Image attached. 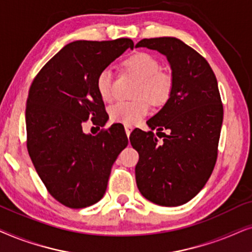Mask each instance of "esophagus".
I'll use <instances>...</instances> for the list:
<instances>
[{
    "mask_svg": "<svg viewBox=\"0 0 252 252\" xmlns=\"http://www.w3.org/2000/svg\"><path fill=\"white\" fill-rule=\"evenodd\" d=\"M124 129H126V136H130V133H131V131H132V126H124Z\"/></svg>",
    "mask_w": 252,
    "mask_h": 252,
    "instance_id": "1",
    "label": "esophagus"
}]
</instances>
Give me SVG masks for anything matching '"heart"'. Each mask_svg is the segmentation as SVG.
<instances>
[{
	"mask_svg": "<svg viewBox=\"0 0 252 252\" xmlns=\"http://www.w3.org/2000/svg\"><path fill=\"white\" fill-rule=\"evenodd\" d=\"M126 66L140 79L137 91V96L140 99L136 101L120 100L115 102L110 106L109 116L114 122L132 126L149 113L150 102L146 97L156 105L168 99L173 80L168 73L161 70L162 65L159 60L149 53L135 54L126 60ZM96 91L103 101H110L113 99V72L110 68H105L99 72L96 77Z\"/></svg>",
	"mask_w": 252,
	"mask_h": 252,
	"instance_id": "heart-1",
	"label": "heart"
}]
</instances>
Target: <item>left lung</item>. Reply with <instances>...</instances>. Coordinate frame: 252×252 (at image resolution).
<instances>
[{
  "label": "left lung",
  "mask_w": 252,
  "mask_h": 252,
  "mask_svg": "<svg viewBox=\"0 0 252 252\" xmlns=\"http://www.w3.org/2000/svg\"><path fill=\"white\" fill-rule=\"evenodd\" d=\"M136 47L163 54L173 80L169 99L147 121L151 131L135 130L130 137L139 154L137 187L158 205H183L203 189L217 162L223 107L216 75L209 62L180 39H143ZM154 128L164 137L162 143Z\"/></svg>",
  "instance_id": "8db88e82"
}]
</instances>
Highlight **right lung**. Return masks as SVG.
<instances>
[{
  "label": "right lung",
  "mask_w": 252,
  "mask_h": 252,
  "mask_svg": "<svg viewBox=\"0 0 252 252\" xmlns=\"http://www.w3.org/2000/svg\"><path fill=\"white\" fill-rule=\"evenodd\" d=\"M133 41L70 42L40 70L26 102L28 151L48 192L70 209L102 198L113 163L128 137L113 124L98 135L83 131L87 120L103 126L108 120L96 91V77Z\"/></svg>",
  "instance_id": "1"
}]
</instances>
